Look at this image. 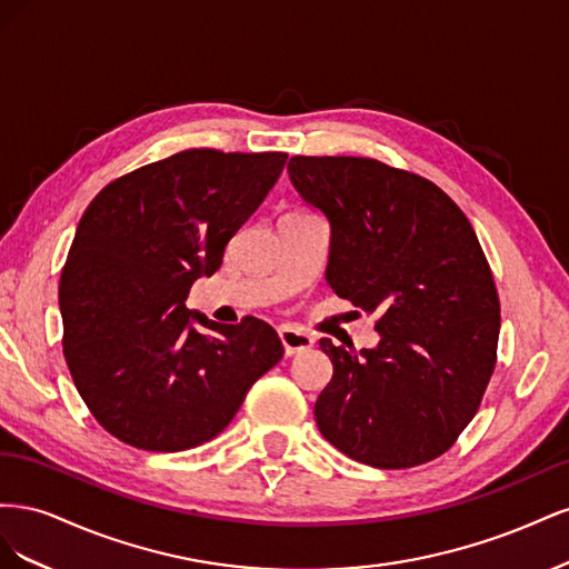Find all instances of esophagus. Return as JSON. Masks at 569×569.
Segmentation results:
<instances>
[{
    "label": "esophagus",
    "mask_w": 569,
    "mask_h": 569,
    "mask_svg": "<svg viewBox=\"0 0 569 569\" xmlns=\"http://www.w3.org/2000/svg\"><path fill=\"white\" fill-rule=\"evenodd\" d=\"M278 335L287 356H299L313 347V337L303 330H297V327H280Z\"/></svg>",
    "instance_id": "34e87169"
}]
</instances>
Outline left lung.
<instances>
[{"mask_svg":"<svg viewBox=\"0 0 569 569\" xmlns=\"http://www.w3.org/2000/svg\"><path fill=\"white\" fill-rule=\"evenodd\" d=\"M287 170L330 220L327 282L382 337L360 353L320 339L335 372L316 401L318 429L372 468L439 458L479 410L501 330L470 220L435 182L375 159L291 157Z\"/></svg>","mask_w":569,"mask_h":569,"instance_id":"8db88e82","label":"left lung"}]
</instances>
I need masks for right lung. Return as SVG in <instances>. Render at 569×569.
<instances>
[{"label":"right lung","mask_w":569,"mask_h":569,"mask_svg":"<svg viewBox=\"0 0 569 569\" xmlns=\"http://www.w3.org/2000/svg\"><path fill=\"white\" fill-rule=\"evenodd\" d=\"M284 163V151L184 149L116 178L82 213L59 282L63 356L116 439L157 453L194 449L280 363L268 322L220 325L184 301L220 268Z\"/></svg>","instance_id":"1"}]
</instances>
